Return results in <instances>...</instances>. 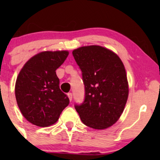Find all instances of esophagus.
<instances>
[{
	"label": "esophagus",
	"mask_w": 160,
	"mask_h": 160,
	"mask_svg": "<svg viewBox=\"0 0 160 160\" xmlns=\"http://www.w3.org/2000/svg\"><path fill=\"white\" fill-rule=\"evenodd\" d=\"M68 98H69V99H70V101H72V93H68Z\"/></svg>",
	"instance_id": "1"
}]
</instances>
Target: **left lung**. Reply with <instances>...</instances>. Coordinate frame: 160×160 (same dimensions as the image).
Here are the masks:
<instances>
[{"instance_id":"obj_1","label":"left lung","mask_w":160,"mask_h":160,"mask_svg":"<svg viewBox=\"0 0 160 160\" xmlns=\"http://www.w3.org/2000/svg\"><path fill=\"white\" fill-rule=\"evenodd\" d=\"M82 72L85 97L75 109L82 122L95 129L114 125L125 108L128 85L120 58L99 46H83L72 51Z\"/></svg>"}]
</instances>
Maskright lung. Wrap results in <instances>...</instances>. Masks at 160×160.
<instances>
[{
  "label": "right lung",
  "mask_w": 160,
  "mask_h": 160,
  "mask_svg": "<svg viewBox=\"0 0 160 160\" xmlns=\"http://www.w3.org/2000/svg\"><path fill=\"white\" fill-rule=\"evenodd\" d=\"M68 55L67 51L42 52L31 58L19 72L16 101L24 117L33 125H53L68 106L70 100L59 88L56 73Z\"/></svg>",
  "instance_id": "add662e5"
}]
</instances>
